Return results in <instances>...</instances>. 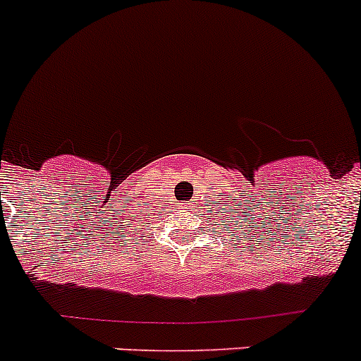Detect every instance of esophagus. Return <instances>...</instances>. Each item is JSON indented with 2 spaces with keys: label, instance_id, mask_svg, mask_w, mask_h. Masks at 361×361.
I'll return each instance as SVG.
<instances>
[{
  "label": "esophagus",
  "instance_id": "1",
  "mask_svg": "<svg viewBox=\"0 0 361 361\" xmlns=\"http://www.w3.org/2000/svg\"><path fill=\"white\" fill-rule=\"evenodd\" d=\"M185 204H192L194 206V201H185Z\"/></svg>",
  "mask_w": 361,
  "mask_h": 361
}]
</instances>
